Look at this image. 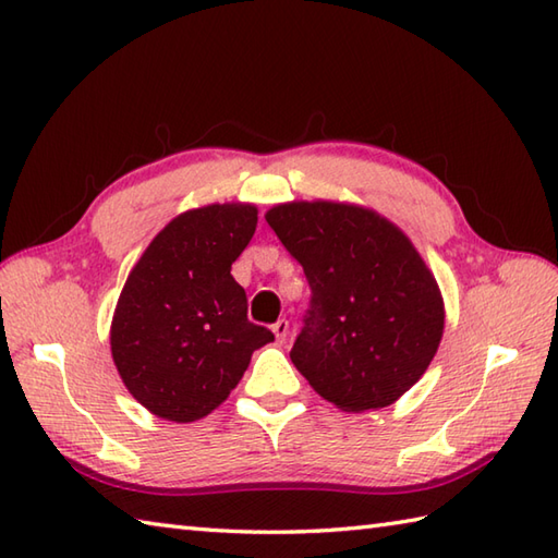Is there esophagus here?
<instances>
[{
  "mask_svg": "<svg viewBox=\"0 0 558 558\" xmlns=\"http://www.w3.org/2000/svg\"><path fill=\"white\" fill-rule=\"evenodd\" d=\"M272 333H276V340H278V342H286V340H288L290 324L286 322V318H280V322L272 324Z\"/></svg>",
  "mask_w": 558,
  "mask_h": 558,
  "instance_id": "34e87169",
  "label": "esophagus"
}]
</instances>
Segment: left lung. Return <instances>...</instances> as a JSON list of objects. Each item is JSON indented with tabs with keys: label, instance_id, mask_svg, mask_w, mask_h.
Segmentation results:
<instances>
[{
	"label": "left lung",
	"instance_id": "left-lung-1",
	"mask_svg": "<svg viewBox=\"0 0 558 558\" xmlns=\"http://www.w3.org/2000/svg\"><path fill=\"white\" fill-rule=\"evenodd\" d=\"M266 220L312 288L292 364L345 412L396 402L444 336L441 292L417 248L378 213L333 201L272 206Z\"/></svg>",
	"mask_w": 558,
	"mask_h": 558
}]
</instances>
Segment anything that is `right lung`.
<instances>
[{
  "label": "right lung",
  "instance_id": "right-lung-1",
  "mask_svg": "<svg viewBox=\"0 0 558 558\" xmlns=\"http://www.w3.org/2000/svg\"><path fill=\"white\" fill-rule=\"evenodd\" d=\"M256 213L252 204L186 210L129 272L112 316V360L129 393L162 420L206 417L272 340L246 318V292L230 276Z\"/></svg>",
  "mask_w": 558,
  "mask_h": 558
}]
</instances>
